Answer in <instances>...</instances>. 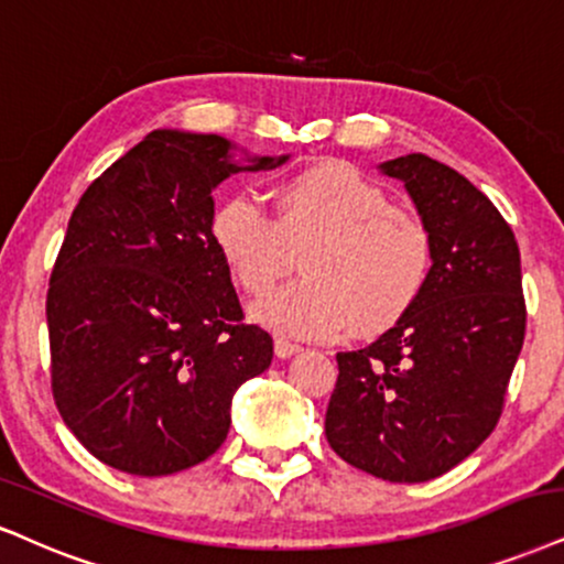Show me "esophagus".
I'll return each mask as SVG.
<instances>
[{"mask_svg":"<svg viewBox=\"0 0 564 564\" xmlns=\"http://www.w3.org/2000/svg\"><path fill=\"white\" fill-rule=\"evenodd\" d=\"M295 352H301V345L288 343V339H276V343H274V356L276 358L288 360V358H293Z\"/></svg>","mask_w":564,"mask_h":564,"instance_id":"obj_1","label":"esophagus"}]
</instances>
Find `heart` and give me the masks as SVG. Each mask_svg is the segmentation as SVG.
<instances>
[{"instance_id":"b5f03b06","label":"heart","mask_w":564,"mask_h":564,"mask_svg":"<svg viewBox=\"0 0 564 564\" xmlns=\"http://www.w3.org/2000/svg\"><path fill=\"white\" fill-rule=\"evenodd\" d=\"M274 217L248 196L219 200L208 235L235 282L261 297L301 253L303 280L253 308L267 329L337 339L377 335L413 308L431 271V235L387 191L345 162H316L271 191Z\"/></svg>"}]
</instances>
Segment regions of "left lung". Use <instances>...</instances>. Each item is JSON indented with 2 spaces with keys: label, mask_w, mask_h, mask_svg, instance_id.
I'll use <instances>...</instances> for the list:
<instances>
[{
  "label": "left lung",
  "mask_w": 564,
  "mask_h": 564,
  "mask_svg": "<svg viewBox=\"0 0 564 564\" xmlns=\"http://www.w3.org/2000/svg\"><path fill=\"white\" fill-rule=\"evenodd\" d=\"M405 185L431 235L419 301L364 350L337 352L326 442L392 484L447 474L502 415L525 337L516 235L478 187L426 154L379 164Z\"/></svg>",
  "instance_id": "1"
}]
</instances>
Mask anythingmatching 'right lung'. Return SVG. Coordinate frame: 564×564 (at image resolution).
<instances>
[{"label":"right lung","instance_id":"add662e5","mask_svg":"<svg viewBox=\"0 0 564 564\" xmlns=\"http://www.w3.org/2000/svg\"><path fill=\"white\" fill-rule=\"evenodd\" d=\"M288 159L250 156L225 135L154 130L80 196L46 324L54 402L96 460L170 476L227 440L235 392L267 371L274 343L242 324L208 235L212 193Z\"/></svg>","mask_w":564,"mask_h":564}]
</instances>
